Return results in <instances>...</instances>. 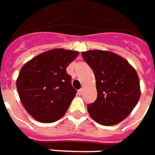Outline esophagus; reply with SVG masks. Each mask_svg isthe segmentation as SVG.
Wrapping results in <instances>:
<instances>
[{
	"label": "esophagus",
	"instance_id": "34e87169",
	"mask_svg": "<svg viewBox=\"0 0 155 155\" xmlns=\"http://www.w3.org/2000/svg\"><path fill=\"white\" fill-rule=\"evenodd\" d=\"M83 88H81V89H79L78 91V95H82V94H83Z\"/></svg>",
	"mask_w": 155,
	"mask_h": 155
}]
</instances>
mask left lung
<instances>
[{"mask_svg": "<svg viewBox=\"0 0 155 155\" xmlns=\"http://www.w3.org/2000/svg\"><path fill=\"white\" fill-rule=\"evenodd\" d=\"M96 79L97 99L87 111L102 125H115L127 118L140 97L139 76L124 58L112 51L82 52Z\"/></svg>", "mask_w": 155, "mask_h": 155, "instance_id": "left-lung-1", "label": "left lung"}]
</instances>
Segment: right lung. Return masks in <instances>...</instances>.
<instances>
[{
    "mask_svg": "<svg viewBox=\"0 0 155 155\" xmlns=\"http://www.w3.org/2000/svg\"><path fill=\"white\" fill-rule=\"evenodd\" d=\"M78 51L62 48L37 55L23 66L16 80L20 99L37 121L52 123L65 114L77 91L66 68Z\"/></svg>",
    "mask_w": 155,
    "mask_h": 155,
    "instance_id": "right-lung-1",
    "label": "right lung"
}]
</instances>
